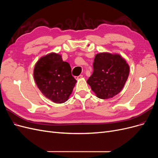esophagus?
<instances>
[{
  "label": "esophagus",
  "instance_id": "obj_1",
  "mask_svg": "<svg viewBox=\"0 0 158 158\" xmlns=\"http://www.w3.org/2000/svg\"><path fill=\"white\" fill-rule=\"evenodd\" d=\"M82 77H83V75H79V76H75V79L76 80H78V79H81Z\"/></svg>",
  "mask_w": 158,
  "mask_h": 158
}]
</instances>
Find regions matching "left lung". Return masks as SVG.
<instances>
[{
  "label": "left lung",
  "mask_w": 158,
  "mask_h": 158,
  "mask_svg": "<svg viewBox=\"0 0 158 158\" xmlns=\"http://www.w3.org/2000/svg\"><path fill=\"white\" fill-rule=\"evenodd\" d=\"M93 73L87 83L98 98L108 99L121 92L128 79L129 66L119 54L101 52L95 56Z\"/></svg>",
  "instance_id": "left-lung-1"
}]
</instances>
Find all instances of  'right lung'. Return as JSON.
<instances>
[{"mask_svg":"<svg viewBox=\"0 0 158 158\" xmlns=\"http://www.w3.org/2000/svg\"><path fill=\"white\" fill-rule=\"evenodd\" d=\"M70 65L62 56L50 53L40 58L35 65L33 75L38 88L47 98L56 104L68 100L75 85Z\"/></svg>","mask_w":158,"mask_h":158,"instance_id":"right-lung-1","label":"right lung"}]
</instances>
